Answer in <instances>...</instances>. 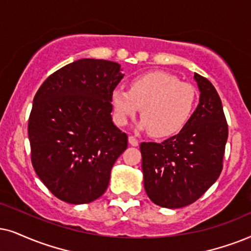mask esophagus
<instances>
[{"label": "esophagus", "instance_id": "esophagus-1", "mask_svg": "<svg viewBox=\"0 0 251 251\" xmlns=\"http://www.w3.org/2000/svg\"><path fill=\"white\" fill-rule=\"evenodd\" d=\"M128 142H129V145H132V146H138L139 145V140L135 138V136H133V135L128 136Z\"/></svg>", "mask_w": 251, "mask_h": 251}]
</instances>
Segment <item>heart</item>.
<instances>
[{
    "label": "heart",
    "instance_id": "1",
    "mask_svg": "<svg viewBox=\"0 0 251 251\" xmlns=\"http://www.w3.org/2000/svg\"><path fill=\"white\" fill-rule=\"evenodd\" d=\"M196 88L166 72H148L133 78L129 90L117 88L111 95L115 119L126 125L141 109L139 127L155 138H167L182 129L197 103Z\"/></svg>",
    "mask_w": 251,
    "mask_h": 251
}]
</instances>
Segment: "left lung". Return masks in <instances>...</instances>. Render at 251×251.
Here are the masks:
<instances>
[{
    "instance_id": "8db88e82",
    "label": "left lung",
    "mask_w": 251,
    "mask_h": 251,
    "mask_svg": "<svg viewBox=\"0 0 251 251\" xmlns=\"http://www.w3.org/2000/svg\"><path fill=\"white\" fill-rule=\"evenodd\" d=\"M201 96L178 134L161 144L142 142V173L147 196L161 207L179 208L199 199L223 170L228 125L219 95L195 73Z\"/></svg>"
}]
</instances>
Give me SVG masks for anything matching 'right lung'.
<instances>
[{
    "instance_id": "obj_1",
    "label": "right lung",
    "mask_w": 251,
    "mask_h": 251,
    "mask_svg": "<svg viewBox=\"0 0 251 251\" xmlns=\"http://www.w3.org/2000/svg\"><path fill=\"white\" fill-rule=\"evenodd\" d=\"M120 71L113 61L77 60L50 75L33 98L27 126L31 161L60 201L77 205L100 198L127 148V134L111 117Z\"/></svg>"
}]
</instances>
